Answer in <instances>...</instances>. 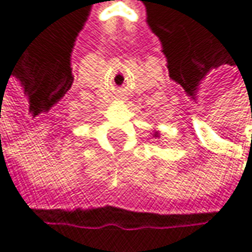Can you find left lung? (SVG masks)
I'll list each match as a JSON object with an SVG mask.
<instances>
[{
    "label": "left lung",
    "instance_id": "obj_1",
    "mask_svg": "<svg viewBox=\"0 0 252 252\" xmlns=\"http://www.w3.org/2000/svg\"><path fill=\"white\" fill-rule=\"evenodd\" d=\"M155 135H156V134H155Z\"/></svg>",
    "mask_w": 252,
    "mask_h": 252
}]
</instances>
